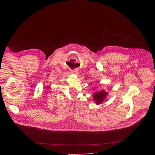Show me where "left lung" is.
Masks as SVG:
<instances>
[{
	"instance_id": "1",
	"label": "left lung",
	"mask_w": 155,
	"mask_h": 155,
	"mask_svg": "<svg viewBox=\"0 0 155 155\" xmlns=\"http://www.w3.org/2000/svg\"><path fill=\"white\" fill-rule=\"evenodd\" d=\"M108 94V92L105 90H101V91H97L93 94V100L96 102L97 105L102 104Z\"/></svg>"
}]
</instances>
